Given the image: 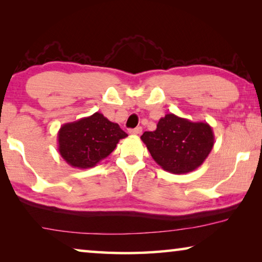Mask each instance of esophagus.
I'll list each match as a JSON object with an SVG mask.
<instances>
[{
	"label": "esophagus",
	"mask_w": 262,
	"mask_h": 262,
	"mask_svg": "<svg viewBox=\"0 0 262 262\" xmlns=\"http://www.w3.org/2000/svg\"><path fill=\"white\" fill-rule=\"evenodd\" d=\"M141 133H142L141 127H136V128H133V129H129V134L132 135H139Z\"/></svg>",
	"instance_id": "1"
}]
</instances>
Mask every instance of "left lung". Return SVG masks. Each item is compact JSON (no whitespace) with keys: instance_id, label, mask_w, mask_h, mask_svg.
Instances as JSON below:
<instances>
[{"instance_id":"1","label":"left lung","mask_w":262,"mask_h":262,"mask_svg":"<svg viewBox=\"0 0 262 262\" xmlns=\"http://www.w3.org/2000/svg\"><path fill=\"white\" fill-rule=\"evenodd\" d=\"M141 140L163 170L185 174L202 165L214 147L215 136L209 123L170 113L159 119L156 130L144 132Z\"/></svg>"}]
</instances>
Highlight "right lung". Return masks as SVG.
I'll list each match as a JSON object with an SVG mask.
<instances>
[{
	"mask_svg": "<svg viewBox=\"0 0 262 262\" xmlns=\"http://www.w3.org/2000/svg\"><path fill=\"white\" fill-rule=\"evenodd\" d=\"M126 136L118 123L96 112L62 125L57 133V150L70 166L90 168L107 157Z\"/></svg>",
	"mask_w": 262,
	"mask_h": 262,
	"instance_id": "add662e5",
	"label": "right lung"
}]
</instances>
